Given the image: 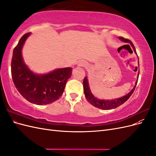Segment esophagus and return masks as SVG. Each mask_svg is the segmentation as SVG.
Returning a JSON list of instances; mask_svg holds the SVG:
<instances>
[{
	"mask_svg": "<svg viewBox=\"0 0 156 156\" xmlns=\"http://www.w3.org/2000/svg\"><path fill=\"white\" fill-rule=\"evenodd\" d=\"M79 66H86L87 63L84 62H79Z\"/></svg>",
	"mask_w": 156,
	"mask_h": 156,
	"instance_id": "obj_1",
	"label": "esophagus"
}]
</instances>
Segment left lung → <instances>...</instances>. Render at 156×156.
Segmentation results:
<instances>
[{"instance_id":"1","label":"left lung","mask_w":156,"mask_h":156,"mask_svg":"<svg viewBox=\"0 0 156 156\" xmlns=\"http://www.w3.org/2000/svg\"><path fill=\"white\" fill-rule=\"evenodd\" d=\"M119 38L126 43H129L132 46V48H133V50L135 51V53L136 54V52L135 50V48L134 47V45L133 44L132 42L128 40V39H126L123 37H119ZM136 70H137V67H136ZM139 72L138 73V77L137 79L139 78ZM138 79L136 80V81L135 83V85L133 87V88L131 90V91L127 94V95L119 98L117 99H115V100H99V99H97L94 96L93 94H92L90 90L89 85H88V79L87 77H85L84 78L83 80V88H84V95H85V98L90 103L91 105L94 106L95 107L101 108V109H105V110H110L112 109V108H115L118 107H119L120 105L123 104L124 103H125L129 97L131 96V94L133 93L135 88L136 87V84H137Z\"/></svg>"}]
</instances>
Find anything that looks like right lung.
Masks as SVG:
<instances>
[{"instance_id": "obj_1", "label": "right lung", "mask_w": 156, "mask_h": 156, "mask_svg": "<svg viewBox=\"0 0 156 156\" xmlns=\"http://www.w3.org/2000/svg\"><path fill=\"white\" fill-rule=\"evenodd\" d=\"M30 32L23 35L13 49L11 73L16 88L27 101L34 104H49L62 95L66 84L72 75V68L57 69L47 74L34 73L23 60V46Z\"/></svg>"}]
</instances>
